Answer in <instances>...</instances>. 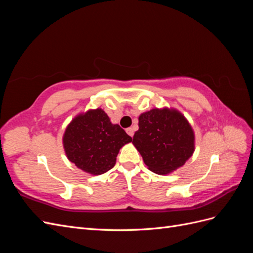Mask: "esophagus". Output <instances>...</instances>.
Instances as JSON below:
<instances>
[{
    "label": "esophagus",
    "mask_w": 253,
    "mask_h": 253,
    "mask_svg": "<svg viewBox=\"0 0 253 253\" xmlns=\"http://www.w3.org/2000/svg\"><path fill=\"white\" fill-rule=\"evenodd\" d=\"M126 133H127L128 136L133 137V135H134V128L133 127H127L126 128Z\"/></svg>",
    "instance_id": "1"
}]
</instances>
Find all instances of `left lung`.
<instances>
[{"label":"left lung","mask_w":253,"mask_h":253,"mask_svg":"<svg viewBox=\"0 0 253 253\" xmlns=\"http://www.w3.org/2000/svg\"><path fill=\"white\" fill-rule=\"evenodd\" d=\"M133 144L149 170L169 174L185 165L195 150L193 128L175 109H153L138 118Z\"/></svg>","instance_id":"obj_1"}]
</instances>
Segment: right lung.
<instances>
[{"mask_svg":"<svg viewBox=\"0 0 253 253\" xmlns=\"http://www.w3.org/2000/svg\"><path fill=\"white\" fill-rule=\"evenodd\" d=\"M124 128L113 125L102 109L76 116L66 126L63 148L71 163L91 175H101L116 164L119 150L131 142Z\"/></svg>","mask_w":253,"mask_h":253,"instance_id":"1","label":"right lung"}]
</instances>
